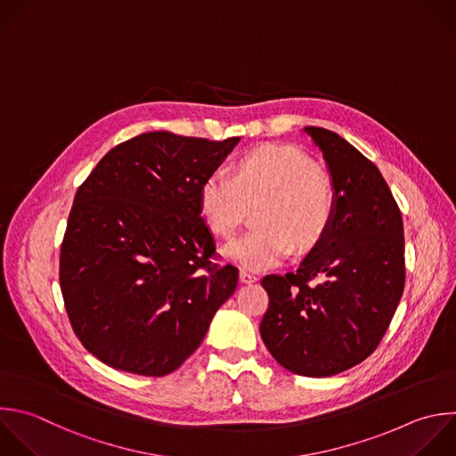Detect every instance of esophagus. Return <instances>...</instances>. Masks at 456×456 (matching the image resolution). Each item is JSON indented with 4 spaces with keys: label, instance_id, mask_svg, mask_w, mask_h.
I'll return each instance as SVG.
<instances>
[{
    "label": "esophagus",
    "instance_id": "1",
    "mask_svg": "<svg viewBox=\"0 0 456 456\" xmlns=\"http://www.w3.org/2000/svg\"><path fill=\"white\" fill-rule=\"evenodd\" d=\"M239 278H240V281H242V283H255V281L258 280V276H256V274L248 273V271H244V269L239 273Z\"/></svg>",
    "mask_w": 456,
    "mask_h": 456
}]
</instances>
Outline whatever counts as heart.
Wrapping results in <instances>:
<instances>
[{
  "label": "heart",
  "instance_id": "1",
  "mask_svg": "<svg viewBox=\"0 0 456 456\" xmlns=\"http://www.w3.org/2000/svg\"><path fill=\"white\" fill-rule=\"evenodd\" d=\"M258 228L224 248L239 265L260 271L278 264L290 249L306 253L328 233L337 192L331 178L292 146L265 144L244 153L226 171H212L200 187V210L217 237L235 233L255 207Z\"/></svg>",
  "mask_w": 456,
  "mask_h": 456
}]
</instances>
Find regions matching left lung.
I'll list each match as a JSON object with an SVG mask.
<instances>
[{
    "instance_id": "left-lung-1",
    "label": "left lung",
    "mask_w": 456,
    "mask_h": 456,
    "mask_svg": "<svg viewBox=\"0 0 456 456\" xmlns=\"http://www.w3.org/2000/svg\"><path fill=\"white\" fill-rule=\"evenodd\" d=\"M305 132L326 160L337 208L296 271L262 278L260 335L281 367L324 378L363 362L383 338L404 289V235L378 167L330 130Z\"/></svg>"
}]
</instances>
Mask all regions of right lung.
Masks as SVG:
<instances>
[{
    "label": "right lung",
    "mask_w": 456,
    "mask_h": 456,
    "mask_svg": "<svg viewBox=\"0 0 456 456\" xmlns=\"http://www.w3.org/2000/svg\"><path fill=\"white\" fill-rule=\"evenodd\" d=\"M239 141L142 134L78 187L61 289L77 337L103 363L142 376L176 370L235 292L237 267L210 260L200 187Z\"/></svg>",
    "instance_id": "right-lung-1"
}]
</instances>
